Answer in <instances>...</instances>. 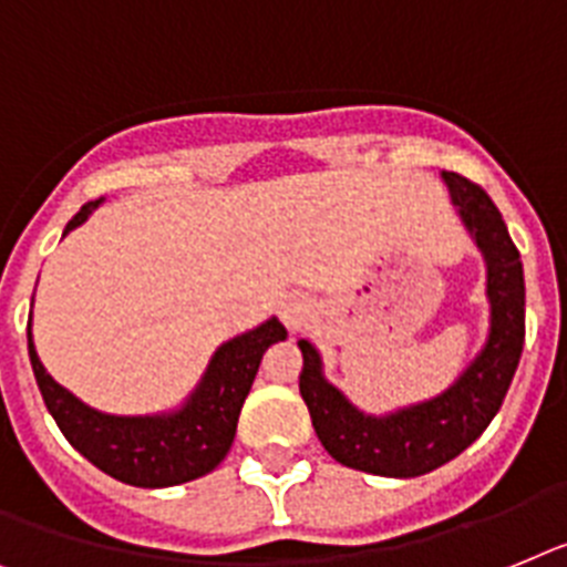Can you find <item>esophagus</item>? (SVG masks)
<instances>
[{
	"mask_svg": "<svg viewBox=\"0 0 567 567\" xmlns=\"http://www.w3.org/2000/svg\"><path fill=\"white\" fill-rule=\"evenodd\" d=\"M308 313H311V306L302 297H288L282 302V320L288 328L302 326L308 320Z\"/></svg>",
	"mask_w": 567,
	"mask_h": 567,
	"instance_id": "1",
	"label": "esophagus"
}]
</instances>
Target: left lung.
<instances>
[{"instance_id":"left-lung-1","label":"left lung","mask_w":567,"mask_h":567,"mask_svg":"<svg viewBox=\"0 0 567 567\" xmlns=\"http://www.w3.org/2000/svg\"><path fill=\"white\" fill-rule=\"evenodd\" d=\"M441 178L487 261L489 334L464 374L432 401L389 415H365L328 383L320 351L299 340V394L328 455L351 470L386 478H415L464 453L502 409L525 346V274L502 213L464 175L441 173Z\"/></svg>"}]
</instances>
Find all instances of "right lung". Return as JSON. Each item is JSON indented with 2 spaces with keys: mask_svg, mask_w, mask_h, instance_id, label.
<instances>
[{
  "mask_svg": "<svg viewBox=\"0 0 567 567\" xmlns=\"http://www.w3.org/2000/svg\"><path fill=\"white\" fill-rule=\"evenodd\" d=\"M100 202L83 204L78 216L65 225L63 236L83 225L97 210ZM285 337L288 331L282 322L270 317L254 331H245L218 346L202 383L195 386L187 403L164 415H106L85 406L45 372L33 349L31 320H28V354L42 401L60 432L83 458L132 487H173L202 478L225 461L236 437L241 403L259 372L261 354Z\"/></svg>",
  "mask_w": 567,
  "mask_h": 567,
  "instance_id": "1",
  "label": "right lung"
}]
</instances>
